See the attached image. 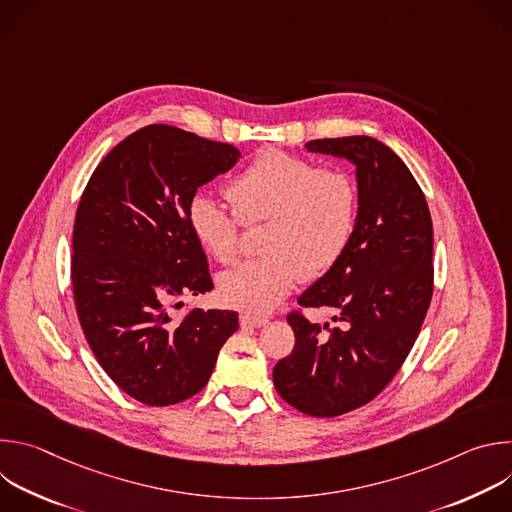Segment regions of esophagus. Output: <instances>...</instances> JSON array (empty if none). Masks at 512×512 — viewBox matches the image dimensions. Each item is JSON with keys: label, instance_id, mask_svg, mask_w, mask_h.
I'll return each mask as SVG.
<instances>
[{"label": "esophagus", "instance_id": "34e87169", "mask_svg": "<svg viewBox=\"0 0 512 512\" xmlns=\"http://www.w3.org/2000/svg\"><path fill=\"white\" fill-rule=\"evenodd\" d=\"M269 322V318L265 314H255V312H243L241 314V324L243 326H255V328H261Z\"/></svg>", "mask_w": 512, "mask_h": 512}]
</instances>
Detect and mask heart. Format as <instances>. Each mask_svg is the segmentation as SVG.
<instances>
[{
    "label": "heart",
    "mask_w": 512,
    "mask_h": 512,
    "mask_svg": "<svg viewBox=\"0 0 512 512\" xmlns=\"http://www.w3.org/2000/svg\"><path fill=\"white\" fill-rule=\"evenodd\" d=\"M231 204L196 194L188 223L218 263L243 253V229L265 223L261 259L218 279L221 296L255 312L275 308L300 279L328 273L348 247L358 216V186L340 166H316L283 150L261 152L229 184Z\"/></svg>",
    "instance_id": "heart-1"
}]
</instances>
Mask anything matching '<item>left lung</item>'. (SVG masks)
<instances>
[{
	"label": "left lung",
	"instance_id": "8db88e82",
	"mask_svg": "<svg viewBox=\"0 0 512 512\" xmlns=\"http://www.w3.org/2000/svg\"><path fill=\"white\" fill-rule=\"evenodd\" d=\"M308 152L356 166L358 216L338 263L298 298L334 322L287 314L296 346L273 369L283 401L336 417L373 401L413 348L433 296V227L423 190L385 143L367 135L314 139Z\"/></svg>",
	"mask_w": 512,
	"mask_h": 512
}]
</instances>
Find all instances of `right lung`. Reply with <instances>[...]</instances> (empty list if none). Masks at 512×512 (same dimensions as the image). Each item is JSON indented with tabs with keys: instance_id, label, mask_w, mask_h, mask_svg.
Instances as JSON below:
<instances>
[{
	"instance_id": "add662e5",
	"label": "right lung",
	"mask_w": 512,
	"mask_h": 512,
	"mask_svg": "<svg viewBox=\"0 0 512 512\" xmlns=\"http://www.w3.org/2000/svg\"><path fill=\"white\" fill-rule=\"evenodd\" d=\"M239 158L231 143L148 125L115 145L81 196L70 259L79 322L103 371L145 405L204 389L239 328L233 310L174 314L180 296L214 287L188 206Z\"/></svg>"
}]
</instances>
